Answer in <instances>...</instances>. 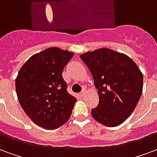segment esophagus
I'll return each instance as SVG.
<instances>
[{
	"mask_svg": "<svg viewBox=\"0 0 157 157\" xmlns=\"http://www.w3.org/2000/svg\"><path fill=\"white\" fill-rule=\"evenodd\" d=\"M86 88H83V89H82V90H81V93H80L81 97H83L84 95L86 94Z\"/></svg>",
	"mask_w": 157,
	"mask_h": 157,
	"instance_id": "1",
	"label": "esophagus"
}]
</instances>
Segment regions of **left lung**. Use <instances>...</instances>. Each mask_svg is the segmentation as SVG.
<instances>
[{
	"instance_id": "left-lung-1",
	"label": "left lung",
	"mask_w": 157,
	"mask_h": 157,
	"mask_svg": "<svg viewBox=\"0 0 157 157\" xmlns=\"http://www.w3.org/2000/svg\"><path fill=\"white\" fill-rule=\"evenodd\" d=\"M80 57L91 72L100 98L97 107L91 109L92 117L107 127L124 123L142 95L143 76L137 64L109 48L85 52Z\"/></svg>"
}]
</instances>
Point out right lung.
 Wrapping results in <instances>:
<instances>
[{"mask_svg":"<svg viewBox=\"0 0 157 157\" xmlns=\"http://www.w3.org/2000/svg\"><path fill=\"white\" fill-rule=\"evenodd\" d=\"M73 52L53 47L29 58L15 80L21 107L37 125L59 128L68 121L76 99L67 92L63 71Z\"/></svg>","mask_w":157,"mask_h":157,"instance_id":"right-lung-1","label":"right lung"}]
</instances>
